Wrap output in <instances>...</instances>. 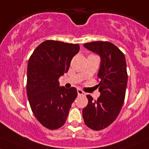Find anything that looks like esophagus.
<instances>
[{"label": "esophagus", "instance_id": "1", "mask_svg": "<svg viewBox=\"0 0 149 149\" xmlns=\"http://www.w3.org/2000/svg\"><path fill=\"white\" fill-rule=\"evenodd\" d=\"M77 93H78V95H86V93L83 92V91H81V89H78Z\"/></svg>", "mask_w": 149, "mask_h": 149}]
</instances>
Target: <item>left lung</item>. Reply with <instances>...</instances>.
<instances>
[{
	"mask_svg": "<svg viewBox=\"0 0 149 149\" xmlns=\"http://www.w3.org/2000/svg\"><path fill=\"white\" fill-rule=\"evenodd\" d=\"M84 47L100 56L97 85L100 95L94 100L86 97L88 105L83 109V117L87 127L98 131L110 125L120 114L124 104L127 85V63L125 54L109 42H93Z\"/></svg>",
	"mask_w": 149,
	"mask_h": 149,
	"instance_id": "obj_1",
	"label": "left lung"
}]
</instances>
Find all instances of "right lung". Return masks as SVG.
Segmentation results:
<instances>
[{"instance_id":"1","label":"right lung","mask_w":149,"mask_h":149,"mask_svg":"<svg viewBox=\"0 0 149 149\" xmlns=\"http://www.w3.org/2000/svg\"><path fill=\"white\" fill-rule=\"evenodd\" d=\"M79 49L78 44L47 40L35 49L29 59L28 100L37 120L49 130L64 125L77 97L76 88L60 87L58 78L68 72L71 59Z\"/></svg>"}]
</instances>
